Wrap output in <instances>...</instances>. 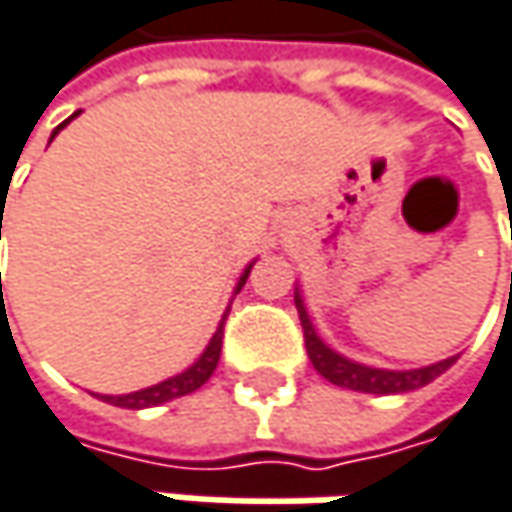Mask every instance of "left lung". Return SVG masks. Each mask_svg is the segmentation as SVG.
Returning a JSON list of instances; mask_svg holds the SVG:
<instances>
[{
	"instance_id": "obj_1",
	"label": "left lung",
	"mask_w": 512,
	"mask_h": 512,
	"mask_svg": "<svg viewBox=\"0 0 512 512\" xmlns=\"http://www.w3.org/2000/svg\"><path fill=\"white\" fill-rule=\"evenodd\" d=\"M294 303H297V314H300V323H303L306 352H309L314 370L326 382L338 384V387L358 390V393H379V396H384V393H408V390H417V387H425L428 382H434L437 376H443L457 361V358H446V361L417 367V370H382V367H367V364L349 361L341 352H335V349L326 347L320 341V335L311 326L309 311L303 306L300 291L294 294Z\"/></svg>"
}]
</instances>
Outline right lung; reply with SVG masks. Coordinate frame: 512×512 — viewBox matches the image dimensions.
Returning a JSON list of instances; mask_svg holds the SVG:
<instances>
[{
  "instance_id": "1",
  "label": "right lung",
  "mask_w": 512,
  "mask_h": 512,
  "mask_svg": "<svg viewBox=\"0 0 512 512\" xmlns=\"http://www.w3.org/2000/svg\"><path fill=\"white\" fill-rule=\"evenodd\" d=\"M81 113V110H78ZM78 113H72L63 125H69ZM63 125H57V130L63 128ZM57 130L52 136H57ZM0 233H2V215H0ZM2 238V236H0ZM250 268L253 265H247V271L241 274L238 279L236 291L247 282V276H250ZM230 314V309H227ZM227 314L221 317V323H218V329H215V335H212V341L206 344V349L201 352V358L189 367V370H183V373H177V376H171V379H165V382L154 384V387H145V390H136V393H125V396H101L104 402H110V405H119V408H154V405H163V402H171V399H177V396H186V393H195L198 387L209 382V376L215 373V367H218V358H221V338H224V320H227Z\"/></svg>"
}]
</instances>
